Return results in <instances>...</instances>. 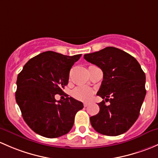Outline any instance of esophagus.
I'll return each instance as SVG.
<instances>
[{
	"label": "esophagus",
	"mask_w": 158,
	"mask_h": 158,
	"mask_svg": "<svg viewBox=\"0 0 158 158\" xmlns=\"http://www.w3.org/2000/svg\"><path fill=\"white\" fill-rule=\"evenodd\" d=\"M89 104H90V103H84V107H87V106H89Z\"/></svg>",
	"instance_id": "34e87169"
}]
</instances>
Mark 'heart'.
Masks as SVG:
<instances>
[{
    "label": "heart",
    "instance_id": "1",
    "mask_svg": "<svg viewBox=\"0 0 158 158\" xmlns=\"http://www.w3.org/2000/svg\"><path fill=\"white\" fill-rule=\"evenodd\" d=\"M94 90L87 86L81 85L76 87L72 92L73 97L81 101H88L93 97Z\"/></svg>",
    "mask_w": 158,
    "mask_h": 158
}]
</instances>
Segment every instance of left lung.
Returning <instances> with one entry per match:
<instances>
[{
  "label": "left lung",
  "mask_w": 158,
  "mask_h": 158,
  "mask_svg": "<svg viewBox=\"0 0 158 158\" xmlns=\"http://www.w3.org/2000/svg\"><path fill=\"white\" fill-rule=\"evenodd\" d=\"M84 58L103 71L97 94L110 103L106 106L103 100L98 103L100 112L90 117L91 126L105 135L123 134L139 115L146 94L145 74L134 57L115 47L85 54Z\"/></svg>",
  "instance_id": "obj_1"
}]
</instances>
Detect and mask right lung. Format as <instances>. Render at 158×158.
<instances>
[{
	"instance_id": "add662e5",
	"label": "right lung",
	"mask_w": 158,
	"mask_h": 158,
	"mask_svg": "<svg viewBox=\"0 0 158 158\" xmlns=\"http://www.w3.org/2000/svg\"><path fill=\"white\" fill-rule=\"evenodd\" d=\"M81 55L45 52L29 60L17 76L15 97L24 121L33 131L49 139L67 134L81 102L66 96L57 101L68 83L70 70Z\"/></svg>"
}]
</instances>
